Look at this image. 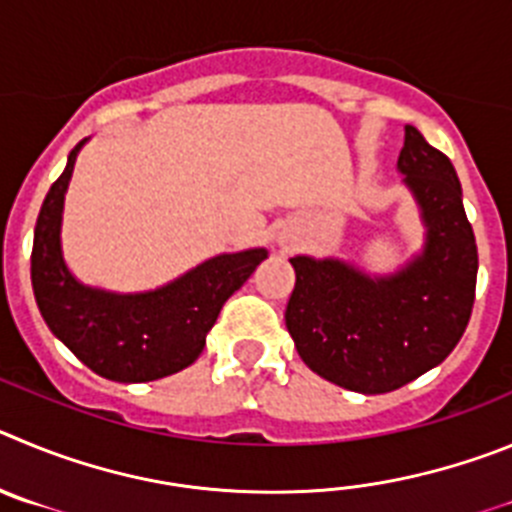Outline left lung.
I'll return each instance as SVG.
<instances>
[{
    "mask_svg": "<svg viewBox=\"0 0 512 512\" xmlns=\"http://www.w3.org/2000/svg\"><path fill=\"white\" fill-rule=\"evenodd\" d=\"M398 168L428 227L426 250L403 273L370 280L336 260L290 257L285 326L298 354L324 380L365 395L441 365L467 329L477 288V242L451 160L408 124Z\"/></svg>",
    "mask_w": 512,
    "mask_h": 512,
    "instance_id": "left-lung-1",
    "label": "left lung"
}]
</instances>
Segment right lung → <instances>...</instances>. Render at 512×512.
<instances>
[{
  "label": "right lung",
  "instance_id": "right-lung-1",
  "mask_svg": "<svg viewBox=\"0 0 512 512\" xmlns=\"http://www.w3.org/2000/svg\"><path fill=\"white\" fill-rule=\"evenodd\" d=\"M40 206L32 239L30 278L45 324L89 370L117 382H147L173 375L199 357L206 334L234 290L245 285L265 250L219 255L176 283L140 296L86 288L68 273L61 255V211L73 163Z\"/></svg>",
  "mask_w": 512,
  "mask_h": 512
}]
</instances>
